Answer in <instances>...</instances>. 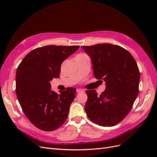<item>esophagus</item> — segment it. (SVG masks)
Returning <instances> with one entry per match:
<instances>
[{"label": "esophagus", "instance_id": "obj_1", "mask_svg": "<svg viewBox=\"0 0 157 157\" xmlns=\"http://www.w3.org/2000/svg\"><path fill=\"white\" fill-rule=\"evenodd\" d=\"M84 92V90L83 89H80V88H78L77 89V93H80V92Z\"/></svg>", "mask_w": 157, "mask_h": 157}]
</instances>
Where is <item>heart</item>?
<instances>
[{
    "label": "heart",
    "mask_w": 157,
    "mask_h": 157,
    "mask_svg": "<svg viewBox=\"0 0 157 157\" xmlns=\"http://www.w3.org/2000/svg\"><path fill=\"white\" fill-rule=\"evenodd\" d=\"M79 55H80V56H82V55H85V54H79Z\"/></svg>",
    "instance_id": "1"
}]
</instances>
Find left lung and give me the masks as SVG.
<instances>
[{
	"instance_id": "left-lung-1",
	"label": "left lung",
	"mask_w": 157,
	"mask_h": 157,
	"mask_svg": "<svg viewBox=\"0 0 157 157\" xmlns=\"http://www.w3.org/2000/svg\"><path fill=\"white\" fill-rule=\"evenodd\" d=\"M82 48L92 59L95 78L106 84L99 96L95 90H86L85 111L99 126H115L129 113L138 94V67L130 52L120 46L98 44Z\"/></svg>"
}]
</instances>
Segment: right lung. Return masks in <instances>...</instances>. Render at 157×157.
I'll return each mask as SVG.
<instances>
[{
	"mask_svg": "<svg viewBox=\"0 0 157 157\" xmlns=\"http://www.w3.org/2000/svg\"><path fill=\"white\" fill-rule=\"evenodd\" d=\"M79 46L48 45L31 51L19 65L16 92L28 119L40 130L53 131L67 120L76 89L68 88L59 94L51 90L50 80L59 78L63 61Z\"/></svg>",
	"mask_w": 157,
	"mask_h": 157,
	"instance_id": "add662e5",
	"label": "right lung"
}]
</instances>
